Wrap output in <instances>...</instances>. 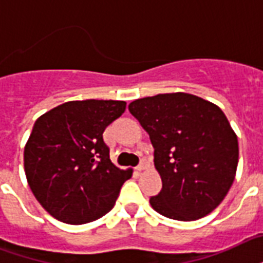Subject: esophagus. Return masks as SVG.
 Wrapping results in <instances>:
<instances>
[{
  "instance_id": "34e87169",
  "label": "esophagus",
  "mask_w": 263,
  "mask_h": 263,
  "mask_svg": "<svg viewBox=\"0 0 263 263\" xmlns=\"http://www.w3.org/2000/svg\"><path fill=\"white\" fill-rule=\"evenodd\" d=\"M145 168H146V161H145V160H142L139 165L136 167V170H138V171H143Z\"/></svg>"
}]
</instances>
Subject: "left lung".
I'll return each instance as SVG.
<instances>
[{
	"label": "left lung",
	"instance_id": "1",
	"mask_svg": "<svg viewBox=\"0 0 263 263\" xmlns=\"http://www.w3.org/2000/svg\"><path fill=\"white\" fill-rule=\"evenodd\" d=\"M149 134L163 189L152 207L176 220L215 210L233 183L237 136L223 111L198 96L176 92L136 99L128 106Z\"/></svg>",
	"mask_w": 263,
	"mask_h": 263
}]
</instances>
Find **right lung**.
Wrapping results in <instances>:
<instances>
[{
    "label": "right lung",
    "instance_id": "1",
    "mask_svg": "<svg viewBox=\"0 0 263 263\" xmlns=\"http://www.w3.org/2000/svg\"><path fill=\"white\" fill-rule=\"evenodd\" d=\"M124 100H73L38 118L25 147L27 182L40 204L60 222L81 225L113 208L132 175L110 161L106 127Z\"/></svg>",
    "mask_w": 263,
    "mask_h": 263
}]
</instances>
